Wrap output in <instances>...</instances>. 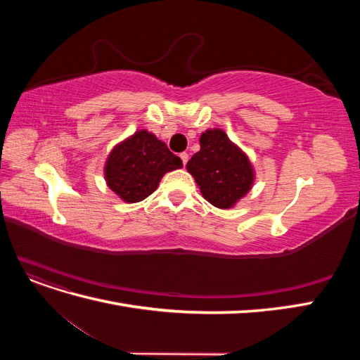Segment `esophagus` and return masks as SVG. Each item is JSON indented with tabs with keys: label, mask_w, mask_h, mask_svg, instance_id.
<instances>
[{
	"label": "esophagus",
	"mask_w": 360,
	"mask_h": 360,
	"mask_svg": "<svg viewBox=\"0 0 360 360\" xmlns=\"http://www.w3.org/2000/svg\"><path fill=\"white\" fill-rule=\"evenodd\" d=\"M180 159L183 162V165H186L188 160H189V155L186 153V151H183V153H180Z\"/></svg>",
	"instance_id": "1"
}]
</instances>
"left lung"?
<instances>
[{"label": "left lung", "instance_id": "8db88e82", "mask_svg": "<svg viewBox=\"0 0 360 360\" xmlns=\"http://www.w3.org/2000/svg\"><path fill=\"white\" fill-rule=\"evenodd\" d=\"M200 146V151L191 158L186 168L207 201L217 209H231L252 188V163L222 129L205 130Z\"/></svg>", "mask_w": 360, "mask_h": 360}]
</instances>
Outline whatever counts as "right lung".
<instances>
[{"instance_id":"add662e5","label":"right lung","mask_w":360,"mask_h":360,"mask_svg":"<svg viewBox=\"0 0 360 360\" xmlns=\"http://www.w3.org/2000/svg\"><path fill=\"white\" fill-rule=\"evenodd\" d=\"M181 167V159L171 153L165 143L143 129L111 150L105 163V180L124 202H138L158 189L167 172Z\"/></svg>"}]
</instances>
